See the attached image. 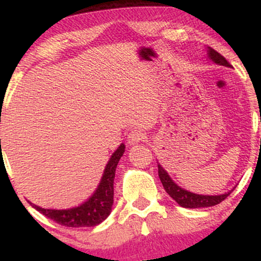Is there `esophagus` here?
<instances>
[{
    "label": "esophagus",
    "mask_w": 261,
    "mask_h": 261,
    "mask_svg": "<svg viewBox=\"0 0 261 261\" xmlns=\"http://www.w3.org/2000/svg\"><path fill=\"white\" fill-rule=\"evenodd\" d=\"M145 139H146V136L142 131L133 130L130 134L127 135V143L130 146H134V145H137V143L142 142V141H145Z\"/></svg>",
    "instance_id": "1"
}]
</instances>
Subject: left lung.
<instances>
[{
  "mask_svg": "<svg viewBox=\"0 0 261 261\" xmlns=\"http://www.w3.org/2000/svg\"><path fill=\"white\" fill-rule=\"evenodd\" d=\"M206 51H207V58L211 60L212 62H215L216 65L220 66H226V67H230L229 62L223 58L221 54H218L216 50H214L212 47L206 46ZM158 175L163 185L164 190L169 194V196L173 200H175L181 207L185 208H200V207H210V206H215L217 203L222 202L227 196L229 195L233 191L229 190L224 194H220V195H202V194H195L191 193V191L187 190V189L179 187L176 182L170 178L166 169L158 163Z\"/></svg>",
  "mask_w": 261,
  "mask_h": 261,
  "instance_id": "8db88e82",
  "label": "left lung"
}]
</instances>
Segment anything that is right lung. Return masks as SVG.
<instances>
[{
    "label": "right lung",
    "mask_w": 261,
    "mask_h": 261,
    "mask_svg": "<svg viewBox=\"0 0 261 261\" xmlns=\"http://www.w3.org/2000/svg\"><path fill=\"white\" fill-rule=\"evenodd\" d=\"M125 152V145L121 143L116 151L110 155L106 169L94 193L85 202L76 207L56 210L43 208L40 206L31 205L44 216L51 218L59 224L66 227H94L103 222L112 212L114 203V178L119 161Z\"/></svg>",
    "instance_id": "obj_1"
}]
</instances>
